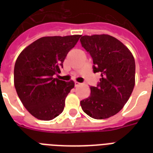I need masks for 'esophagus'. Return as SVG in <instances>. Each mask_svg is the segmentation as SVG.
<instances>
[{
	"instance_id": "obj_1",
	"label": "esophagus",
	"mask_w": 153,
	"mask_h": 153,
	"mask_svg": "<svg viewBox=\"0 0 153 153\" xmlns=\"http://www.w3.org/2000/svg\"><path fill=\"white\" fill-rule=\"evenodd\" d=\"M74 85H75V86H80V85H81V83H79V82H74Z\"/></svg>"
}]
</instances>
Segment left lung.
<instances>
[{"mask_svg":"<svg viewBox=\"0 0 153 153\" xmlns=\"http://www.w3.org/2000/svg\"><path fill=\"white\" fill-rule=\"evenodd\" d=\"M82 46L93 59V71L101 74L98 86L80 102L82 110L94 119L117 114L128 102L135 86V60L120 40L109 35L83 36Z\"/></svg>","mask_w":153,"mask_h":153,"instance_id":"8db88e82","label":"left lung"}]
</instances>
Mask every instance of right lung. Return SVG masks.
<instances>
[{
    "instance_id": "add662e5",
    "label": "right lung",
    "mask_w": 153,
    "mask_h": 153,
    "mask_svg": "<svg viewBox=\"0 0 153 153\" xmlns=\"http://www.w3.org/2000/svg\"><path fill=\"white\" fill-rule=\"evenodd\" d=\"M80 35L44 36L25 48L14 67V86L20 101L36 118L50 121L62 112L73 81L65 82L60 73L67 53L76 45Z\"/></svg>"
}]
</instances>
